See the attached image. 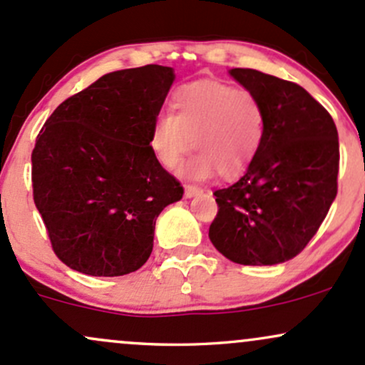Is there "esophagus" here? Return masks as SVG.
<instances>
[{
  "instance_id": "obj_1",
  "label": "esophagus",
  "mask_w": 365,
  "mask_h": 365,
  "mask_svg": "<svg viewBox=\"0 0 365 365\" xmlns=\"http://www.w3.org/2000/svg\"><path fill=\"white\" fill-rule=\"evenodd\" d=\"M202 193H203V190L198 186H191V184H187V186L184 187V196H186V198H193V196H198Z\"/></svg>"
}]
</instances>
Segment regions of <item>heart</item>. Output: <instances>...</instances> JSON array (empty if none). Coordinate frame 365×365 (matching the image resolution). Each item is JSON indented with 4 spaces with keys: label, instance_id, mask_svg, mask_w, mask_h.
Segmentation results:
<instances>
[{
    "label": "heart",
    "instance_id": "b5f03b06",
    "mask_svg": "<svg viewBox=\"0 0 365 365\" xmlns=\"http://www.w3.org/2000/svg\"><path fill=\"white\" fill-rule=\"evenodd\" d=\"M265 138V110L247 89L220 81H195L170 96V115L155 118L150 148L165 169H175L184 153L198 151L187 162L193 179L219 172L231 179L243 174L259 155Z\"/></svg>",
    "mask_w": 365,
    "mask_h": 365
}]
</instances>
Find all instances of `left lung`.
I'll use <instances>...</instances> for the list:
<instances>
[{
    "label": "left lung",
    "mask_w": 365,
    "mask_h": 365,
    "mask_svg": "<svg viewBox=\"0 0 365 365\" xmlns=\"http://www.w3.org/2000/svg\"><path fill=\"white\" fill-rule=\"evenodd\" d=\"M229 76L260 100L265 138L245 174L214 193L208 237L236 264H282L307 247L336 198L338 130L302 86L253 68Z\"/></svg>",
    "instance_id": "8db88e82"
}]
</instances>
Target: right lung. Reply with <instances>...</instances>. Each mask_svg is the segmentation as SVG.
<instances>
[{
    "label": "right lung",
    "instance_id": "add662e5",
    "mask_svg": "<svg viewBox=\"0 0 365 365\" xmlns=\"http://www.w3.org/2000/svg\"><path fill=\"white\" fill-rule=\"evenodd\" d=\"M174 68H128L100 77L56 106L32 150L34 203L65 265L124 276L148 260L155 222L182 186L150 148Z\"/></svg>",
    "mask_w": 365,
    "mask_h": 365
}]
</instances>
